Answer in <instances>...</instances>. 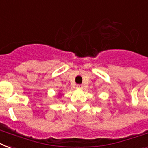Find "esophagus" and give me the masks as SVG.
Wrapping results in <instances>:
<instances>
[{"mask_svg":"<svg viewBox=\"0 0 148 148\" xmlns=\"http://www.w3.org/2000/svg\"><path fill=\"white\" fill-rule=\"evenodd\" d=\"M77 89H82V85H81V84H77Z\"/></svg>","mask_w":148,"mask_h":148,"instance_id":"esophagus-1","label":"esophagus"}]
</instances>
